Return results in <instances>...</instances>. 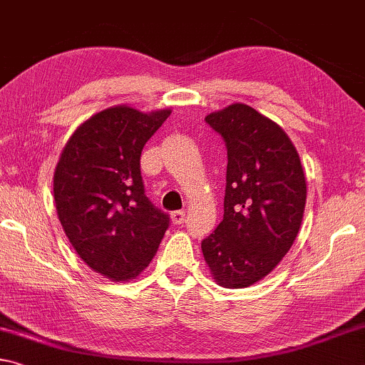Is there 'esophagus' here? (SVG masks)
I'll list each match as a JSON object with an SVG mask.
<instances>
[{
	"instance_id": "1",
	"label": "esophagus",
	"mask_w": 365,
	"mask_h": 365,
	"mask_svg": "<svg viewBox=\"0 0 365 365\" xmlns=\"http://www.w3.org/2000/svg\"><path fill=\"white\" fill-rule=\"evenodd\" d=\"M170 219H172V222L175 224V225L183 224V221H185V211H173L170 214Z\"/></svg>"
}]
</instances>
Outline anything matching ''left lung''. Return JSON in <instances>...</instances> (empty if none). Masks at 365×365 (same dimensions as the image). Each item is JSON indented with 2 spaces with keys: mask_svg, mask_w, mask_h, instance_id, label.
I'll use <instances>...</instances> for the list:
<instances>
[{
  "mask_svg": "<svg viewBox=\"0 0 365 365\" xmlns=\"http://www.w3.org/2000/svg\"><path fill=\"white\" fill-rule=\"evenodd\" d=\"M227 148L224 217L201 250L219 286L242 289L273 271L304 217L307 183L292 141L264 115L232 103L205 118Z\"/></svg>",
  "mask_w": 365,
  "mask_h": 365,
  "instance_id": "1",
  "label": "left lung"
}]
</instances>
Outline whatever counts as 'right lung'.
<instances>
[{"mask_svg": "<svg viewBox=\"0 0 365 365\" xmlns=\"http://www.w3.org/2000/svg\"><path fill=\"white\" fill-rule=\"evenodd\" d=\"M172 110L115 106L69 138L53 175L58 219L83 262L112 281L141 274L169 227L141 177V151Z\"/></svg>", "mask_w": 365, "mask_h": 365, "instance_id": "obj_1", "label": "right lung"}]
</instances>
